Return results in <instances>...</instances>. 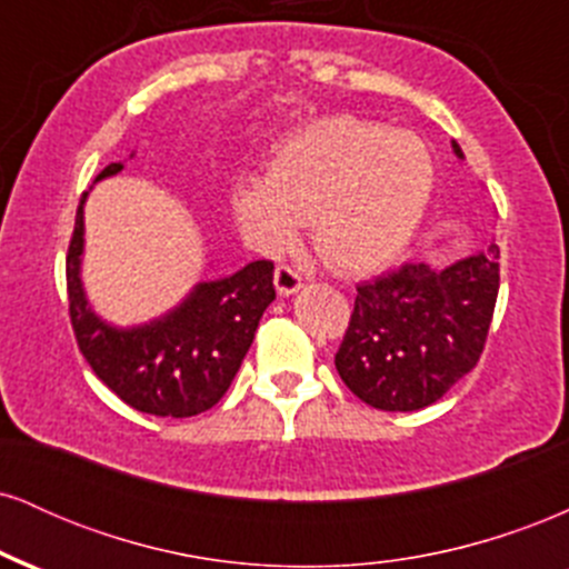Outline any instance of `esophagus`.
Listing matches in <instances>:
<instances>
[{
    "instance_id": "34e87169",
    "label": "esophagus",
    "mask_w": 569,
    "mask_h": 569,
    "mask_svg": "<svg viewBox=\"0 0 569 569\" xmlns=\"http://www.w3.org/2000/svg\"><path fill=\"white\" fill-rule=\"evenodd\" d=\"M276 289L280 297H291V293L302 289V276L297 270H291V267L280 264L276 270Z\"/></svg>"
}]
</instances>
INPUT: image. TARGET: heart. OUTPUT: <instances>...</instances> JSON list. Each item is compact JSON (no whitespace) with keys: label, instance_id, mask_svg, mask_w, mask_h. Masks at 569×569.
I'll return each mask as SVG.
<instances>
[{"label":"heart","instance_id":"heart-1","mask_svg":"<svg viewBox=\"0 0 569 569\" xmlns=\"http://www.w3.org/2000/svg\"><path fill=\"white\" fill-rule=\"evenodd\" d=\"M433 181V158L415 133L337 114L280 143L264 179L234 181L230 206L262 253L289 251L299 224H310L329 270L369 276L407 251Z\"/></svg>","mask_w":569,"mask_h":569}]
</instances>
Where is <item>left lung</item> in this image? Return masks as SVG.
<instances>
[{
	"instance_id": "1",
	"label": "left lung",
	"mask_w": 569,
	"mask_h": 569,
	"mask_svg": "<svg viewBox=\"0 0 569 569\" xmlns=\"http://www.w3.org/2000/svg\"><path fill=\"white\" fill-rule=\"evenodd\" d=\"M457 160H466L452 141ZM498 246L447 267L403 264L361 283L335 358L339 377L369 407L417 411L468 375L485 350L500 289Z\"/></svg>"
}]
</instances>
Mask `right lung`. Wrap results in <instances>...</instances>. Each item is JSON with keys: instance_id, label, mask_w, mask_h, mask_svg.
Returning a JSON list of instances; mask_svg holds the SVG:
<instances>
[{"instance_id": "add662e5", "label": "right lung", "mask_w": 569, "mask_h": 569, "mask_svg": "<svg viewBox=\"0 0 569 569\" xmlns=\"http://www.w3.org/2000/svg\"><path fill=\"white\" fill-rule=\"evenodd\" d=\"M120 171L122 162H112L96 181ZM84 202L88 192L77 208L67 257L69 316L84 361L98 380L143 415L194 417L211 409L232 385L276 299V267L262 259L234 276L200 280L179 305L147 323H109L90 307L82 286Z\"/></svg>"}]
</instances>
